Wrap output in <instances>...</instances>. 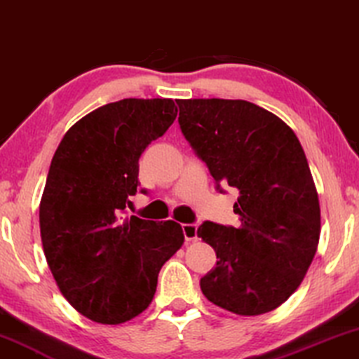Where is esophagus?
<instances>
[{"label": "esophagus", "mask_w": 359, "mask_h": 359, "mask_svg": "<svg viewBox=\"0 0 359 359\" xmlns=\"http://www.w3.org/2000/svg\"><path fill=\"white\" fill-rule=\"evenodd\" d=\"M183 233L186 242H196L198 240V225L196 224H184L183 225Z\"/></svg>", "instance_id": "1"}]
</instances>
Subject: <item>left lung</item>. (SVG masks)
I'll return each instance as SVG.
<instances>
[{
    "instance_id": "8db88e82",
    "label": "left lung",
    "mask_w": 359,
    "mask_h": 359,
    "mask_svg": "<svg viewBox=\"0 0 359 359\" xmlns=\"http://www.w3.org/2000/svg\"><path fill=\"white\" fill-rule=\"evenodd\" d=\"M186 140L215 183L238 189V227L204 222L217 264L201 278L208 301L262 316L301 286L320 238V205L302 145L276 114L243 100H178Z\"/></svg>"
}]
</instances>
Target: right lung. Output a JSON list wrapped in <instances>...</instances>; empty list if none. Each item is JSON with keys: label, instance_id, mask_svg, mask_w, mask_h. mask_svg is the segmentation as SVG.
<instances>
[{"label": "right lung", "instance_id": "add662e5", "mask_svg": "<svg viewBox=\"0 0 359 359\" xmlns=\"http://www.w3.org/2000/svg\"><path fill=\"white\" fill-rule=\"evenodd\" d=\"M178 114L173 100H121L75 122L55 150L39 222L48 268L72 307L119 325L150 306L158 273L184 243L175 220L124 217L139 158Z\"/></svg>", "mask_w": 359, "mask_h": 359}]
</instances>
